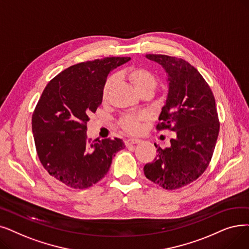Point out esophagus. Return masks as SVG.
<instances>
[{"label":"esophagus","mask_w":249,"mask_h":249,"mask_svg":"<svg viewBox=\"0 0 249 249\" xmlns=\"http://www.w3.org/2000/svg\"><path fill=\"white\" fill-rule=\"evenodd\" d=\"M140 142H142V140H140V139H137V138H129V139H127L126 142H125V144H126L127 146H129V145L137 144V143H140Z\"/></svg>","instance_id":"34e87169"}]
</instances>
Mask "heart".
<instances>
[{
  "label": "heart",
  "instance_id": "heart-1",
  "mask_svg": "<svg viewBox=\"0 0 249 249\" xmlns=\"http://www.w3.org/2000/svg\"><path fill=\"white\" fill-rule=\"evenodd\" d=\"M125 75L127 79L130 81L135 90L140 94L143 92L151 93L158 85V78L150 70L143 67H131L126 70ZM117 80L116 75H111L104 83L102 98L103 101H107L110 96L111 89ZM144 119L142 115H126L121 118L119 125L127 133L135 134L140 130V123Z\"/></svg>",
  "mask_w": 249,
  "mask_h": 249
}]
</instances>
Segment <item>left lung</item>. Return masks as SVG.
Here are the masks:
<instances>
[{
  "mask_svg": "<svg viewBox=\"0 0 249 249\" xmlns=\"http://www.w3.org/2000/svg\"><path fill=\"white\" fill-rule=\"evenodd\" d=\"M145 57L168 75V94L157 129H170L176 137L170 147L158 148L155 160L143 168L144 175L165 189H178L196 180L210 164L220 130L217 107L209 84L188 62L154 53Z\"/></svg>",
  "mask_w": 249,
  "mask_h": 249,
  "instance_id": "obj_1",
  "label": "left lung"
}]
</instances>
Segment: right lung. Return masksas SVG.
Instances as JSON below:
<instances>
[{
    "instance_id": "right-lung-1",
    "label": "right lung",
    "mask_w": 249,
    "mask_h": 249,
    "mask_svg": "<svg viewBox=\"0 0 249 249\" xmlns=\"http://www.w3.org/2000/svg\"><path fill=\"white\" fill-rule=\"evenodd\" d=\"M128 57L82 62L65 69L46 86L32 115V133L41 165L72 188H89L107 175L120 138H88L86 124L102 104L109 73Z\"/></svg>"
}]
</instances>
